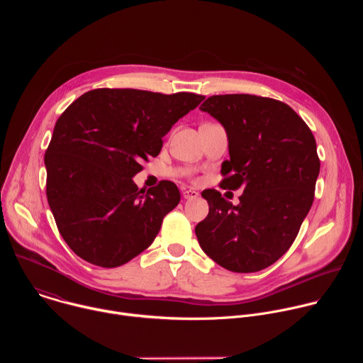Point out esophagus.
Returning a JSON list of instances; mask_svg holds the SVG:
<instances>
[{
    "label": "esophagus",
    "instance_id": "1",
    "mask_svg": "<svg viewBox=\"0 0 363 363\" xmlns=\"http://www.w3.org/2000/svg\"><path fill=\"white\" fill-rule=\"evenodd\" d=\"M182 195H184L185 199H195V198H198V192L194 191V189H185L182 192Z\"/></svg>",
    "mask_w": 363,
    "mask_h": 363
}]
</instances>
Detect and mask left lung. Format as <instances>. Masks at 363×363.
Instances as JSON below:
<instances>
[{
  "label": "left lung",
  "mask_w": 363,
  "mask_h": 363,
  "mask_svg": "<svg viewBox=\"0 0 363 363\" xmlns=\"http://www.w3.org/2000/svg\"><path fill=\"white\" fill-rule=\"evenodd\" d=\"M227 130L225 189L242 188L238 205L217 189L206 218L195 227L203 252L234 273L260 272L290 248L315 199L320 171L316 140L286 103L255 94H216L201 108Z\"/></svg>",
  "instance_id": "1"
}]
</instances>
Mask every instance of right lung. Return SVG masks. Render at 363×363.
<instances>
[{
    "label": "right lung",
    "mask_w": 363,
    "mask_h": 363,
    "mask_svg": "<svg viewBox=\"0 0 363 363\" xmlns=\"http://www.w3.org/2000/svg\"><path fill=\"white\" fill-rule=\"evenodd\" d=\"M202 100L188 91L94 89L62 113L44 155L45 194L74 254L113 269L152 244L181 194L171 181L145 191L132 178Z\"/></svg>",
    "instance_id": "1"
}]
</instances>
